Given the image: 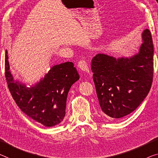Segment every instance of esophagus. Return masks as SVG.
<instances>
[{
	"instance_id": "obj_1",
	"label": "esophagus",
	"mask_w": 158,
	"mask_h": 158,
	"mask_svg": "<svg viewBox=\"0 0 158 158\" xmlns=\"http://www.w3.org/2000/svg\"><path fill=\"white\" fill-rule=\"evenodd\" d=\"M77 66H78L79 69L82 70V71H85V72H87V73L89 72L88 65H87V64L85 60L82 59L81 60H79L78 64H77Z\"/></svg>"
}]
</instances>
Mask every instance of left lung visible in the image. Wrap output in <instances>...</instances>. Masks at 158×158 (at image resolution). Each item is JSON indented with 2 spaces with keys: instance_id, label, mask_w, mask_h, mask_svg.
I'll list each match as a JSON object with an SVG mask.
<instances>
[{
  "instance_id": "8db88e82",
  "label": "left lung",
  "mask_w": 158,
  "mask_h": 158,
  "mask_svg": "<svg viewBox=\"0 0 158 158\" xmlns=\"http://www.w3.org/2000/svg\"><path fill=\"white\" fill-rule=\"evenodd\" d=\"M143 43L132 57L115 59L98 54L91 69L102 114L119 118L129 114L148 94L153 77V44L151 33L145 30Z\"/></svg>"
}]
</instances>
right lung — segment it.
<instances>
[{"mask_svg":"<svg viewBox=\"0 0 158 158\" xmlns=\"http://www.w3.org/2000/svg\"><path fill=\"white\" fill-rule=\"evenodd\" d=\"M5 75L9 90L22 111L45 127L59 124L65 114L66 99L72 85L80 78L72 62L56 65L35 86L14 81L6 52Z\"/></svg>","mask_w":158,"mask_h":158,"instance_id":"add662e5","label":"right lung"}]
</instances>
